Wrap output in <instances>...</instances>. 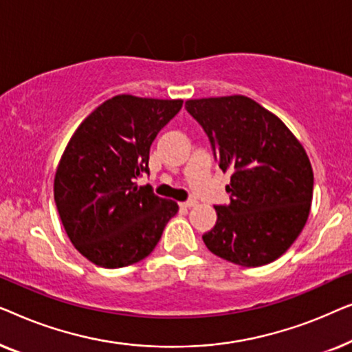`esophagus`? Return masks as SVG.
<instances>
[{
    "label": "esophagus",
    "instance_id": "obj_1",
    "mask_svg": "<svg viewBox=\"0 0 352 352\" xmlns=\"http://www.w3.org/2000/svg\"><path fill=\"white\" fill-rule=\"evenodd\" d=\"M194 205H195V200H186L181 204L182 208H190V206H194Z\"/></svg>",
    "mask_w": 352,
    "mask_h": 352
}]
</instances>
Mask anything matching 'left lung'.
<instances>
[{
	"instance_id": "1",
	"label": "left lung",
	"mask_w": 352,
	"mask_h": 352,
	"mask_svg": "<svg viewBox=\"0 0 352 352\" xmlns=\"http://www.w3.org/2000/svg\"><path fill=\"white\" fill-rule=\"evenodd\" d=\"M214 160L230 171L228 205L201 235L216 256L258 267L282 256L305 228L314 175L305 148L280 118L245 96L186 100Z\"/></svg>"
}]
</instances>
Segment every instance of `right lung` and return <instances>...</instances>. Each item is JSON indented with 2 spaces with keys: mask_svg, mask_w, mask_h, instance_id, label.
Here are the masks:
<instances>
[{
  "mask_svg": "<svg viewBox=\"0 0 352 352\" xmlns=\"http://www.w3.org/2000/svg\"><path fill=\"white\" fill-rule=\"evenodd\" d=\"M182 100L120 94L80 124L54 177V200L74 247L91 263L117 269L141 261L155 248L177 204L151 186L148 153Z\"/></svg>",
  "mask_w": 352,
  "mask_h": 352,
  "instance_id": "add662e5",
  "label": "right lung"
}]
</instances>
